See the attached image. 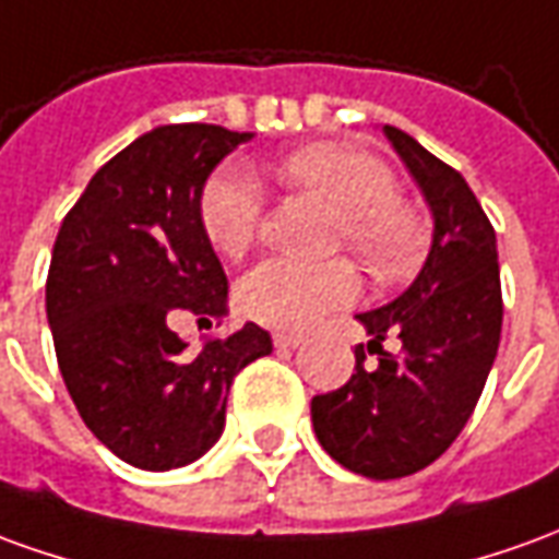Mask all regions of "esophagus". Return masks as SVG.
Masks as SVG:
<instances>
[{"label": "esophagus", "mask_w": 559, "mask_h": 559, "mask_svg": "<svg viewBox=\"0 0 559 559\" xmlns=\"http://www.w3.org/2000/svg\"><path fill=\"white\" fill-rule=\"evenodd\" d=\"M272 345L278 347V350H293V347L302 345V335H296V333H275V335H272Z\"/></svg>", "instance_id": "obj_1"}]
</instances>
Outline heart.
Masks as SVG:
<instances>
[{"label": "heart", "mask_w": 559, "mask_h": 559, "mask_svg": "<svg viewBox=\"0 0 559 559\" xmlns=\"http://www.w3.org/2000/svg\"><path fill=\"white\" fill-rule=\"evenodd\" d=\"M293 185L314 190L342 214L338 245H347L374 275H400L420 248L415 214L396 202L393 171L354 147L311 144L284 159ZM266 199L251 171L226 163L214 171L199 197V224L205 239L224 257H241L260 236ZM357 296V275L345 260L306 266L293 260H263L239 284V306L248 318L306 330L326 311L345 308Z\"/></svg>", "instance_id": "1"}]
</instances>
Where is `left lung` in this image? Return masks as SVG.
Returning a JSON list of instances; mask_svg holds the SVG:
<instances>
[{"instance_id": "8db88e82", "label": "left lung", "mask_w": 559, "mask_h": 559, "mask_svg": "<svg viewBox=\"0 0 559 559\" xmlns=\"http://www.w3.org/2000/svg\"><path fill=\"white\" fill-rule=\"evenodd\" d=\"M384 135L432 212V248L420 275L388 306L357 314L372 335L374 367L354 350L350 381L311 400L323 451L345 469L390 481L415 475L451 448L478 405L502 333L497 233L466 178L408 132ZM388 334L401 354L380 347Z\"/></svg>"}]
</instances>
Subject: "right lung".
<instances>
[{
	"mask_svg": "<svg viewBox=\"0 0 559 559\" xmlns=\"http://www.w3.org/2000/svg\"><path fill=\"white\" fill-rule=\"evenodd\" d=\"M251 132L169 123L144 132L90 178L66 214L45 306L66 390L99 442L135 469L166 472L224 432L233 378L272 354L245 323L187 347L178 314L224 320V266L199 224V197Z\"/></svg>",
	"mask_w": 559,
	"mask_h": 559,
	"instance_id": "right-lung-1",
	"label": "right lung"
}]
</instances>
